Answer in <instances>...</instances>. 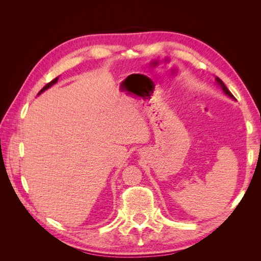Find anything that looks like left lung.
<instances>
[{"label": "left lung", "instance_id": "obj_1", "mask_svg": "<svg viewBox=\"0 0 261 261\" xmlns=\"http://www.w3.org/2000/svg\"><path fill=\"white\" fill-rule=\"evenodd\" d=\"M216 80H217L218 84H219V85L221 86V88H222V90H223V91H224V92H225V93L227 94V96H228V97H231L232 99H235V97H234V96H233V94L231 93V91H230V90H228V89L226 88V86L224 85V83H223L222 81H221L219 77H217V78H216Z\"/></svg>", "mask_w": 261, "mask_h": 261}]
</instances>
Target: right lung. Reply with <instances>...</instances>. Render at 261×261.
Listing matches in <instances>:
<instances>
[{
  "label": "right lung",
  "mask_w": 261,
  "mask_h": 261,
  "mask_svg": "<svg viewBox=\"0 0 261 261\" xmlns=\"http://www.w3.org/2000/svg\"><path fill=\"white\" fill-rule=\"evenodd\" d=\"M58 78H59V77H57V78H54V80H53V81H51L50 83H48V84H46V85H45V86L43 87V88H42V89H41L40 91H39V93H38V94H40V93H41V92H43V91H44L45 89H48V88H50V87H51V86H53V85H54L55 83H57V82H58Z\"/></svg>",
  "instance_id": "right-lung-1"
}]
</instances>
